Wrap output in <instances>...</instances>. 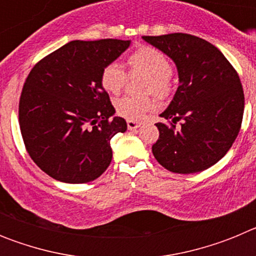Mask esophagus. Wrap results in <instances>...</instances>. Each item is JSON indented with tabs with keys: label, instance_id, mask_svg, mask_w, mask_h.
I'll use <instances>...</instances> for the list:
<instances>
[{
	"label": "esophagus",
	"instance_id": "esophagus-1",
	"mask_svg": "<svg viewBox=\"0 0 256 256\" xmlns=\"http://www.w3.org/2000/svg\"><path fill=\"white\" fill-rule=\"evenodd\" d=\"M126 126H128V130H137L141 126V123L140 122H136V120H126Z\"/></svg>",
	"mask_w": 256,
	"mask_h": 256
}]
</instances>
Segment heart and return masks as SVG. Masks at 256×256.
Instances as JSON below:
<instances>
[{
	"label": "heart",
	"mask_w": 256,
	"mask_h": 256,
	"mask_svg": "<svg viewBox=\"0 0 256 256\" xmlns=\"http://www.w3.org/2000/svg\"><path fill=\"white\" fill-rule=\"evenodd\" d=\"M130 73L146 74L144 90L158 97H166L172 90V70L168 56L152 46H141L126 58ZM101 84L108 94H118L126 82V74L118 64H108L101 72ZM116 112L122 116L138 120L152 108L148 96H124L115 102Z\"/></svg>",
	"instance_id": "1"
}]
</instances>
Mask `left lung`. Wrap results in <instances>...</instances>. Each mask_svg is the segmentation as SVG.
<instances>
[{
  "instance_id": "8db88e82",
  "label": "left lung",
  "mask_w": 256,
  "mask_h": 256,
  "mask_svg": "<svg viewBox=\"0 0 256 256\" xmlns=\"http://www.w3.org/2000/svg\"><path fill=\"white\" fill-rule=\"evenodd\" d=\"M174 61L178 86L160 116L176 126L156 123L159 140L152 154L173 173L202 172L228 152L242 123L245 97L240 76L224 55L208 40L184 33L144 36Z\"/></svg>"
}]
</instances>
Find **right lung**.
Segmentation results:
<instances>
[{
  "label": "right lung",
  "mask_w": 256,
  "mask_h": 256,
  "mask_svg": "<svg viewBox=\"0 0 256 256\" xmlns=\"http://www.w3.org/2000/svg\"><path fill=\"white\" fill-rule=\"evenodd\" d=\"M130 40H72L38 61L22 87L19 124L32 160L54 180L87 183L112 159L110 140L126 130L101 72Z\"/></svg>",
  "instance_id": "obj_1"
}]
</instances>
